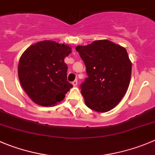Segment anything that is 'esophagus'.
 Instances as JSON below:
<instances>
[{"instance_id":"1","label":"esophagus","mask_w":155,"mask_h":155,"mask_svg":"<svg viewBox=\"0 0 155 155\" xmlns=\"http://www.w3.org/2000/svg\"><path fill=\"white\" fill-rule=\"evenodd\" d=\"M72 84L74 85V86H77L78 85V80H74L73 82H72Z\"/></svg>"}]
</instances>
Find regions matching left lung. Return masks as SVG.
I'll use <instances>...</instances> for the list:
<instances>
[{"mask_svg":"<svg viewBox=\"0 0 155 155\" xmlns=\"http://www.w3.org/2000/svg\"><path fill=\"white\" fill-rule=\"evenodd\" d=\"M86 66L87 78L81 84L87 107L105 113L114 108L127 91L132 63L124 47L111 41H94L76 47Z\"/></svg>","mask_w":155,"mask_h":155,"instance_id":"left-lung-1","label":"left lung"}]
</instances>
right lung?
Returning a JSON list of instances; mask_svg holds the SVG:
<instances>
[{
	"instance_id": "1",
	"label": "right lung",
	"mask_w": 155,
	"mask_h": 155,
	"mask_svg": "<svg viewBox=\"0 0 155 155\" xmlns=\"http://www.w3.org/2000/svg\"><path fill=\"white\" fill-rule=\"evenodd\" d=\"M71 48L45 40L29 46L21 55L18 77L22 87L36 104L54 106L65 97L73 87L67 81L64 58Z\"/></svg>"
}]
</instances>
